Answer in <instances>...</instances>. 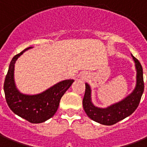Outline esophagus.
I'll return each mask as SVG.
<instances>
[{
    "instance_id": "obj_1",
    "label": "esophagus",
    "mask_w": 147,
    "mask_h": 147,
    "mask_svg": "<svg viewBox=\"0 0 147 147\" xmlns=\"http://www.w3.org/2000/svg\"><path fill=\"white\" fill-rule=\"evenodd\" d=\"M86 78H87V75L86 74H82V78L83 79H86Z\"/></svg>"
}]
</instances>
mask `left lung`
Returning <instances> with one entry per match:
<instances>
[{"instance_id": "1", "label": "left lung", "mask_w": 147, "mask_h": 147, "mask_svg": "<svg viewBox=\"0 0 147 147\" xmlns=\"http://www.w3.org/2000/svg\"><path fill=\"white\" fill-rule=\"evenodd\" d=\"M133 57V56H132ZM137 69V84L133 92L121 102L113 104L106 109L94 106L90 98V86L85 84V94L83 98V107L88 116L93 121L105 125H113L126 117L129 116L139 106L142 94L144 93V83L143 68L137 58L133 57Z\"/></svg>"}]
</instances>
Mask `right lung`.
Returning a JSON list of instances; mask_svg holds the SVG:
<instances>
[{
  "instance_id": "right-lung-1",
  "label": "right lung",
  "mask_w": 147,
  "mask_h": 147,
  "mask_svg": "<svg viewBox=\"0 0 147 147\" xmlns=\"http://www.w3.org/2000/svg\"><path fill=\"white\" fill-rule=\"evenodd\" d=\"M29 48L32 47L25 49L12 59L3 84V90L8 107L16 115L31 123H41L54 115L61 97L74 81L65 80L60 82L37 95L21 94L14 83V64L16 59Z\"/></svg>"
}]
</instances>
